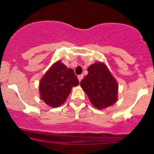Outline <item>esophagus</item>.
<instances>
[{"label": "esophagus", "instance_id": "34e87169", "mask_svg": "<svg viewBox=\"0 0 154 154\" xmlns=\"http://www.w3.org/2000/svg\"><path fill=\"white\" fill-rule=\"evenodd\" d=\"M77 78H78V80H79V81H81V80L82 79H83V75H82V74H80V75H78L77 76Z\"/></svg>", "mask_w": 154, "mask_h": 154}]
</instances>
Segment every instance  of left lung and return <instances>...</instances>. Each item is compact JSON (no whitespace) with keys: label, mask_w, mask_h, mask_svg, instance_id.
<instances>
[{"label":"left lung","mask_w":154,"mask_h":154,"mask_svg":"<svg viewBox=\"0 0 154 154\" xmlns=\"http://www.w3.org/2000/svg\"><path fill=\"white\" fill-rule=\"evenodd\" d=\"M80 86L93 106L99 109L112 106L118 99V83L103 63L97 62L88 67Z\"/></svg>","instance_id":"8db88e82"}]
</instances>
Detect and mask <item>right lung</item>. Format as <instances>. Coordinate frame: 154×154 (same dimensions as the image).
Segmentation results:
<instances>
[{
  "instance_id": "right-lung-1",
  "label": "right lung",
  "mask_w": 154,
  "mask_h": 154,
  "mask_svg": "<svg viewBox=\"0 0 154 154\" xmlns=\"http://www.w3.org/2000/svg\"><path fill=\"white\" fill-rule=\"evenodd\" d=\"M79 80L71 68L57 61L45 73L39 83L40 97L51 107L63 104Z\"/></svg>"
}]
</instances>
